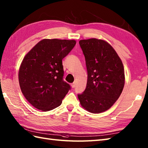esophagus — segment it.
Wrapping results in <instances>:
<instances>
[{"instance_id": "1", "label": "esophagus", "mask_w": 148, "mask_h": 148, "mask_svg": "<svg viewBox=\"0 0 148 148\" xmlns=\"http://www.w3.org/2000/svg\"><path fill=\"white\" fill-rule=\"evenodd\" d=\"M71 86L72 88H74V87H75V83H72V84H71Z\"/></svg>"}]
</instances>
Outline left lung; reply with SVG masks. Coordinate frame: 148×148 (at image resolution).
<instances>
[{
  "mask_svg": "<svg viewBox=\"0 0 148 148\" xmlns=\"http://www.w3.org/2000/svg\"><path fill=\"white\" fill-rule=\"evenodd\" d=\"M85 59L87 86L78 94L81 106L92 113H100L113 106L122 92L125 73L122 62L107 42L97 38L81 40Z\"/></svg>",
  "mask_w": 148,
  "mask_h": 148,
  "instance_id": "left-lung-1",
  "label": "left lung"
}]
</instances>
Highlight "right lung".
Returning <instances> with one entry per match:
<instances>
[{
  "instance_id": "obj_1",
  "label": "right lung",
  "mask_w": 148,
  "mask_h": 148,
  "mask_svg": "<svg viewBox=\"0 0 148 148\" xmlns=\"http://www.w3.org/2000/svg\"><path fill=\"white\" fill-rule=\"evenodd\" d=\"M75 44L74 40L43 39L23 58L19 70V86L35 108L47 111L61 105L71 88L63 80L62 60Z\"/></svg>"
}]
</instances>
